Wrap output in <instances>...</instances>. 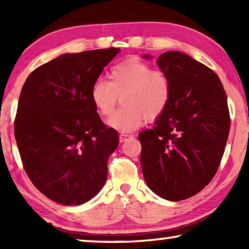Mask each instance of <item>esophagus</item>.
Returning <instances> with one entry per match:
<instances>
[{"label":"esophagus","mask_w":249,"mask_h":249,"mask_svg":"<svg viewBox=\"0 0 249 249\" xmlns=\"http://www.w3.org/2000/svg\"><path fill=\"white\" fill-rule=\"evenodd\" d=\"M134 137V136L130 135V134H125V132H122V134H120V142H125L128 141V139H130Z\"/></svg>","instance_id":"1"}]
</instances>
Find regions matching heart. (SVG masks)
I'll list each match as a JSON object with an SVG mask.
<instances>
[{
    "label": "heart",
    "instance_id": "obj_1",
    "mask_svg": "<svg viewBox=\"0 0 249 249\" xmlns=\"http://www.w3.org/2000/svg\"><path fill=\"white\" fill-rule=\"evenodd\" d=\"M108 78L110 81L103 78L95 81L90 97L98 113L104 117L112 114L121 97L122 107L107 120L115 130H134L145 120L159 119L169 107L172 85L163 70L129 59L112 67Z\"/></svg>",
    "mask_w": 249,
    "mask_h": 249
}]
</instances>
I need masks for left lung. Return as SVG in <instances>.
Segmentation results:
<instances>
[{
  "label": "left lung",
  "mask_w": 249,
  "mask_h": 249,
  "mask_svg": "<svg viewBox=\"0 0 249 249\" xmlns=\"http://www.w3.org/2000/svg\"><path fill=\"white\" fill-rule=\"evenodd\" d=\"M158 64L171 80L172 95L154 127L138 135L141 163L149 188L178 202L196 195L215 176L230 114L223 85L209 67L175 51L161 54Z\"/></svg>",
  "instance_id": "obj_1"
}]
</instances>
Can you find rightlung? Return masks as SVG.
<instances>
[{"mask_svg": "<svg viewBox=\"0 0 249 249\" xmlns=\"http://www.w3.org/2000/svg\"><path fill=\"white\" fill-rule=\"evenodd\" d=\"M119 52L63 54L34 70L22 86L15 137L23 169L40 193L62 205L88 202L107 180L119 135L101 120L90 91Z\"/></svg>", "mask_w": 249, "mask_h": 249, "instance_id": "1", "label": "right lung"}]
</instances>
